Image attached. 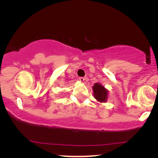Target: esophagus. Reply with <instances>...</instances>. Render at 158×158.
<instances>
[{
    "mask_svg": "<svg viewBox=\"0 0 158 158\" xmlns=\"http://www.w3.org/2000/svg\"><path fill=\"white\" fill-rule=\"evenodd\" d=\"M85 77H79V81H81V82H82V83H83L84 81H85Z\"/></svg>",
    "mask_w": 158,
    "mask_h": 158,
    "instance_id": "esophagus-1",
    "label": "esophagus"
}]
</instances>
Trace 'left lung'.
Masks as SVG:
<instances>
[{"instance_id": "left-lung-1", "label": "left lung", "mask_w": 158, "mask_h": 158, "mask_svg": "<svg viewBox=\"0 0 158 158\" xmlns=\"http://www.w3.org/2000/svg\"><path fill=\"white\" fill-rule=\"evenodd\" d=\"M93 90H94V97L96 99L101 102H105L106 101L107 90L105 89L103 86L98 83H96L93 87Z\"/></svg>"}]
</instances>
